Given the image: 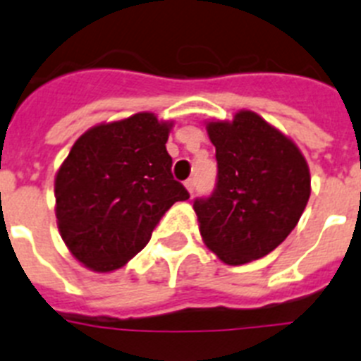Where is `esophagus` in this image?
I'll return each mask as SVG.
<instances>
[{
	"mask_svg": "<svg viewBox=\"0 0 361 361\" xmlns=\"http://www.w3.org/2000/svg\"><path fill=\"white\" fill-rule=\"evenodd\" d=\"M184 186H186V190L190 191V193H193V191H195V178H188L186 183H184Z\"/></svg>",
	"mask_w": 361,
	"mask_h": 361,
	"instance_id": "esophagus-1",
	"label": "esophagus"
}]
</instances>
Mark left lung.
<instances>
[{"label":"left lung","mask_w":361,"mask_h":361,"mask_svg":"<svg viewBox=\"0 0 361 361\" xmlns=\"http://www.w3.org/2000/svg\"><path fill=\"white\" fill-rule=\"evenodd\" d=\"M215 146L216 186L193 204L204 244L224 264L242 266L279 247L311 195L298 146L250 110L206 124Z\"/></svg>","instance_id":"obj_1"}]
</instances>
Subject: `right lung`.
<instances>
[{
	"label": "right lung",
	"mask_w": 361,
	"mask_h": 361,
	"mask_svg": "<svg viewBox=\"0 0 361 361\" xmlns=\"http://www.w3.org/2000/svg\"><path fill=\"white\" fill-rule=\"evenodd\" d=\"M171 126L141 111L97 124L73 142L56 175V216L66 247L88 269L123 267L148 244L162 215L190 199L171 175Z\"/></svg>",
	"instance_id": "1"
}]
</instances>
